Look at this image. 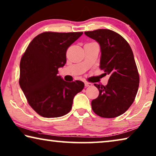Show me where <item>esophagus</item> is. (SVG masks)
I'll list each match as a JSON object with an SVG mask.
<instances>
[{
  "mask_svg": "<svg viewBox=\"0 0 156 156\" xmlns=\"http://www.w3.org/2000/svg\"><path fill=\"white\" fill-rule=\"evenodd\" d=\"M85 87H91V86H92V84L90 83L85 82Z\"/></svg>",
  "mask_w": 156,
  "mask_h": 156,
  "instance_id": "esophagus-1",
  "label": "esophagus"
}]
</instances>
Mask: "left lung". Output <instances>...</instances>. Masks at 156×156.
Listing matches in <instances>:
<instances>
[{"instance_id":"1","label":"left lung","mask_w":156,"mask_h":156,"mask_svg":"<svg viewBox=\"0 0 156 156\" xmlns=\"http://www.w3.org/2000/svg\"><path fill=\"white\" fill-rule=\"evenodd\" d=\"M85 34L99 44V67L110 76L105 86L94 84L99 95L91 101V108L101 117H118L132 105L139 87V73L132 49L123 37L110 30L98 29Z\"/></svg>"}]
</instances>
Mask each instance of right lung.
Listing matches in <instances>:
<instances>
[{
	"mask_svg": "<svg viewBox=\"0 0 156 156\" xmlns=\"http://www.w3.org/2000/svg\"><path fill=\"white\" fill-rule=\"evenodd\" d=\"M45 32L35 37L20 62L19 85L32 108L41 117H60L70 112L82 81L68 83L58 76L66 64V50L83 34Z\"/></svg>",
	"mask_w": 156,
	"mask_h": 156,
	"instance_id": "add662e5",
	"label": "right lung"
}]
</instances>
